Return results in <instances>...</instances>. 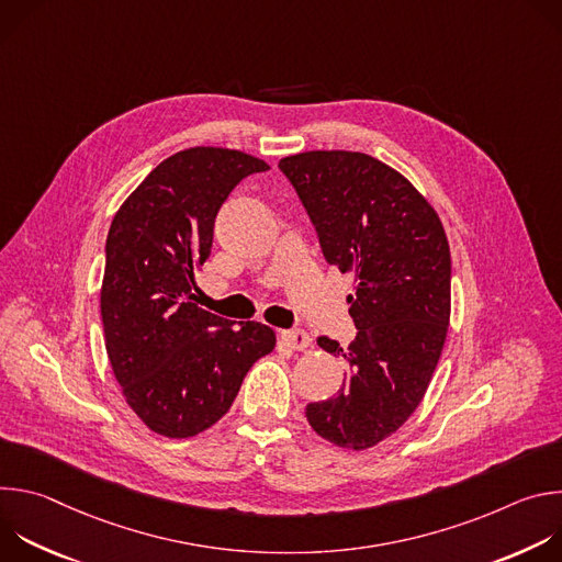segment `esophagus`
<instances>
[{"instance_id": "1", "label": "esophagus", "mask_w": 562, "mask_h": 562, "mask_svg": "<svg viewBox=\"0 0 562 562\" xmlns=\"http://www.w3.org/2000/svg\"><path fill=\"white\" fill-rule=\"evenodd\" d=\"M280 338L293 351H304L311 345V338L304 329H284V331H280Z\"/></svg>"}]
</instances>
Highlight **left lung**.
<instances>
[{"label":"left lung","instance_id":"left-lung-1","mask_svg":"<svg viewBox=\"0 0 562 562\" xmlns=\"http://www.w3.org/2000/svg\"><path fill=\"white\" fill-rule=\"evenodd\" d=\"M329 265L356 276L349 315L358 329L338 395L306 405L317 436L353 451L375 447L423 403L451 313V256L442 222L418 189L356 150H306L280 159Z\"/></svg>","mask_w":562,"mask_h":562}]
</instances>
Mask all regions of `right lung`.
<instances>
[{
	"label": "right lung",
	"instance_id": "obj_1",
	"mask_svg": "<svg viewBox=\"0 0 562 562\" xmlns=\"http://www.w3.org/2000/svg\"><path fill=\"white\" fill-rule=\"evenodd\" d=\"M267 169L233 148L180 150L111 222L100 293L106 353L126 405L159 436L191 438L215 425L254 362L276 347L271 327H233L193 302L220 206L239 180Z\"/></svg>",
	"mask_w": 562,
	"mask_h": 562
}]
</instances>
